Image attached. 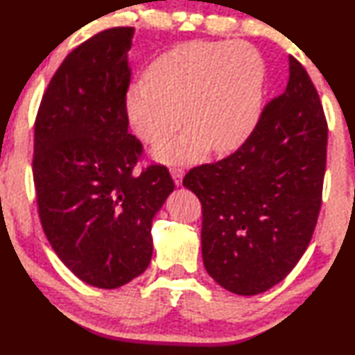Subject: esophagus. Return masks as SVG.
I'll list each match as a JSON object with an SVG mask.
<instances>
[{
	"mask_svg": "<svg viewBox=\"0 0 355 355\" xmlns=\"http://www.w3.org/2000/svg\"><path fill=\"white\" fill-rule=\"evenodd\" d=\"M169 173H171L174 182H176V186H181L182 178H184V169L181 166H171V168H169Z\"/></svg>",
	"mask_w": 355,
	"mask_h": 355,
	"instance_id": "obj_1",
	"label": "esophagus"
}]
</instances>
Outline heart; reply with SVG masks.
<instances>
[{"label":"heart","mask_w":355,"mask_h":355,"mask_svg":"<svg viewBox=\"0 0 355 355\" xmlns=\"http://www.w3.org/2000/svg\"><path fill=\"white\" fill-rule=\"evenodd\" d=\"M263 82V60L249 43H182L129 87L125 116L147 144L167 138L184 120L187 132L161 141L153 155L166 163L196 162L208 148L226 153L245 142L260 118Z\"/></svg>","instance_id":"obj_1"}]
</instances>
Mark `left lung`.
Instances as JSON below:
<instances>
[{
	"label": "left lung",
	"instance_id": "1",
	"mask_svg": "<svg viewBox=\"0 0 355 355\" xmlns=\"http://www.w3.org/2000/svg\"><path fill=\"white\" fill-rule=\"evenodd\" d=\"M328 124L304 66L289 56L286 90L244 144L182 179L202 203L208 275L239 295L265 293L307 250L322 208Z\"/></svg>",
	"mask_w": 355,
	"mask_h": 355
}]
</instances>
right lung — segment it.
<instances>
[{
    "label": "right lung",
    "mask_w": 355,
    "mask_h": 355,
    "mask_svg": "<svg viewBox=\"0 0 355 355\" xmlns=\"http://www.w3.org/2000/svg\"><path fill=\"white\" fill-rule=\"evenodd\" d=\"M134 27L96 33L51 77L35 119L38 216L60 260L84 283L116 289L152 260V220L174 191L166 166L134 173L125 94Z\"/></svg>",
    "instance_id": "add662e5"
}]
</instances>
